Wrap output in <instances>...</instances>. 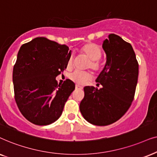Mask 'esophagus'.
Listing matches in <instances>:
<instances>
[{
    "instance_id": "1",
    "label": "esophagus",
    "mask_w": 157,
    "mask_h": 157,
    "mask_svg": "<svg viewBox=\"0 0 157 157\" xmlns=\"http://www.w3.org/2000/svg\"><path fill=\"white\" fill-rule=\"evenodd\" d=\"M75 88H76L77 90H81V89H82V87L80 86V85H75Z\"/></svg>"
}]
</instances>
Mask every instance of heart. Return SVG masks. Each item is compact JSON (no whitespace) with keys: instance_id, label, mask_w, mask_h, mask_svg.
Here are the masks:
<instances>
[{"instance_id":"b5f03b06","label":"heart","mask_w":157,"mask_h":157,"mask_svg":"<svg viewBox=\"0 0 157 157\" xmlns=\"http://www.w3.org/2000/svg\"><path fill=\"white\" fill-rule=\"evenodd\" d=\"M80 52L90 59L87 67H90L95 72H98L101 70L102 63L100 58L101 57L102 51L99 46L95 43H87L80 48ZM73 62H74V55L70 54L67 63V69L72 67ZM91 74L89 72L75 70L70 75V80L79 85L86 84L88 81L91 80Z\"/></svg>"}]
</instances>
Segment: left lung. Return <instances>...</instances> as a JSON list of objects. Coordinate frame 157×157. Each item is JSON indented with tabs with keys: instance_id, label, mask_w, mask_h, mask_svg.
Wrapping results in <instances>:
<instances>
[{
	"instance_id": "1",
	"label": "left lung",
	"mask_w": 157,
	"mask_h": 157,
	"mask_svg": "<svg viewBox=\"0 0 157 157\" xmlns=\"http://www.w3.org/2000/svg\"><path fill=\"white\" fill-rule=\"evenodd\" d=\"M107 61L98 77L97 86H86L80 110L87 121L95 126H108L126 113L134 98L139 63L131 44L110 33L103 41Z\"/></svg>"
}]
</instances>
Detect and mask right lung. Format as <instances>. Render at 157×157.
<instances>
[{
  "label": "right lung",
  "mask_w": 157,
  "mask_h": 157,
  "mask_svg": "<svg viewBox=\"0 0 157 157\" xmlns=\"http://www.w3.org/2000/svg\"><path fill=\"white\" fill-rule=\"evenodd\" d=\"M70 54L67 46L44 37L21 47L13 70L14 97L20 112L32 124L47 126L61 116L75 85L70 80L58 85L56 77L67 68Z\"/></svg>",
  "instance_id": "right-lung-1"
}]
</instances>
